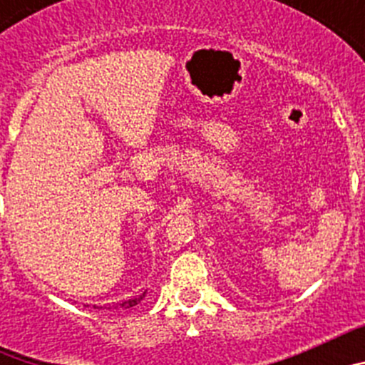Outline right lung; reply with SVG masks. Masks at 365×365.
Instances as JSON below:
<instances>
[{"label": "right lung", "instance_id": "1", "mask_svg": "<svg viewBox=\"0 0 365 365\" xmlns=\"http://www.w3.org/2000/svg\"><path fill=\"white\" fill-rule=\"evenodd\" d=\"M144 298V294L140 296V298H133V299H128V302H124V303H120V307H124V309H128V307H133V305H137L138 302H140V299Z\"/></svg>", "mask_w": 365, "mask_h": 365}]
</instances>
